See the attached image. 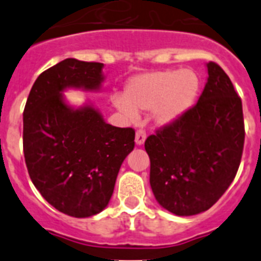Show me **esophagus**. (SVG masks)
Returning a JSON list of instances; mask_svg holds the SVG:
<instances>
[{"label": "esophagus", "mask_w": 261, "mask_h": 261, "mask_svg": "<svg viewBox=\"0 0 261 261\" xmlns=\"http://www.w3.org/2000/svg\"><path fill=\"white\" fill-rule=\"evenodd\" d=\"M146 140V130L145 129H137L136 132V144L142 145Z\"/></svg>", "instance_id": "1"}]
</instances>
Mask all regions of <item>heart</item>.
Returning <instances> with one entry per match:
<instances>
[{
	"instance_id": "b5f03b06",
	"label": "heart",
	"mask_w": 261,
	"mask_h": 261,
	"mask_svg": "<svg viewBox=\"0 0 261 261\" xmlns=\"http://www.w3.org/2000/svg\"><path fill=\"white\" fill-rule=\"evenodd\" d=\"M199 87V77L191 69L153 71L129 81L125 98L116 95L114 105L128 119H136L138 111L154 110L156 121L168 124L192 107Z\"/></svg>"
}]
</instances>
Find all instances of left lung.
Returning a JSON list of instances; mask_svg holds the SVG:
<instances>
[{"label":"left lung","mask_w":261,"mask_h":261,"mask_svg":"<svg viewBox=\"0 0 261 261\" xmlns=\"http://www.w3.org/2000/svg\"><path fill=\"white\" fill-rule=\"evenodd\" d=\"M199 102L146 138L156 201L176 216L212 208L234 180L244 145L242 100L229 75L208 62Z\"/></svg>","instance_id":"obj_1"}]
</instances>
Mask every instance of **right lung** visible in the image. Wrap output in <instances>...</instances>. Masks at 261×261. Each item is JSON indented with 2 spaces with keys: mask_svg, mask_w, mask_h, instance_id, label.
Returning <instances> with one entry per match:
<instances>
[{
  "mask_svg": "<svg viewBox=\"0 0 261 261\" xmlns=\"http://www.w3.org/2000/svg\"><path fill=\"white\" fill-rule=\"evenodd\" d=\"M102 62L66 59L41 73L23 111V153L36 190L61 213L85 218L102 212L120 166L135 147V129L105 123L86 106L71 110L60 91L98 89Z\"/></svg>",
  "mask_w": 261,
  "mask_h": 261,
  "instance_id": "right-lung-1",
  "label": "right lung"
}]
</instances>
